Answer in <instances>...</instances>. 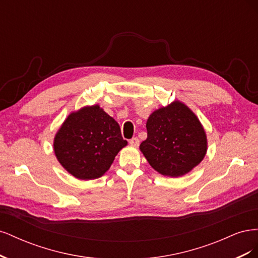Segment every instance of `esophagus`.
I'll return each mask as SVG.
<instances>
[{
  "instance_id": "obj_1",
  "label": "esophagus",
  "mask_w": 258,
  "mask_h": 258,
  "mask_svg": "<svg viewBox=\"0 0 258 258\" xmlns=\"http://www.w3.org/2000/svg\"><path fill=\"white\" fill-rule=\"evenodd\" d=\"M129 143H130V145H132V146H139L140 141H139L138 138H132V139L130 140V141H129Z\"/></svg>"
}]
</instances>
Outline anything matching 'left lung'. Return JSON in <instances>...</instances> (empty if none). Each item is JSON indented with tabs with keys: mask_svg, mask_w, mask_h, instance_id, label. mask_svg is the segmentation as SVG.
Masks as SVG:
<instances>
[{
	"mask_svg": "<svg viewBox=\"0 0 258 258\" xmlns=\"http://www.w3.org/2000/svg\"><path fill=\"white\" fill-rule=\"evenodd\" d=\"M147 139L140 151L158 173L177 177L204 160L208 139L204 126L190 108L175 100L154 111L146 121Z\"/></svg>",
	"mask_w": 258,
	"mask_h": 258,
	"instance_id": "8db88e82",
	"label": "left lung"
}]
</instances>
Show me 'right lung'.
<instances>
[{
  "label": "right lung",
  "mask_w": 258,
  "mask_h": 258,
  "mask_svg": "<svg viewBox=\"0 0 258 258\" xmlns=\"http://www.w3.org/2000/svg\"><path fill=\"white\" fill-rule=\"evenodd\" d=\"M127 144L118 122L95 104L67 117L53 138V152L70 174L87 181L102 176Z\"/></svg>",
  "instance_id": "1"
}]
</instances>
